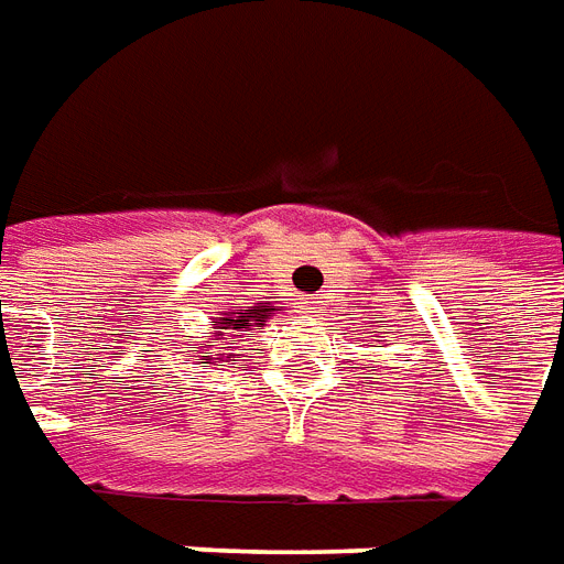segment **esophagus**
I'll list each match as a JSON object with an SVG mask.
<instances>
[{
  "label": "esophagus",
  "instance_id": "34e87169",
  "mask_svg": "<svg viewBox=\"0 0 564 564\" xmlns=\"http://www.w3.org/2000/svg\"><path fill=\"white\" fill-rule=\"evenodd\" d=\"M322 297H310V310H322Z\"/></svg>",
  "mask_w": 564,
  "mask_h": 564
}]
</instances>
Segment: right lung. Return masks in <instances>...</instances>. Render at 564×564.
Segmentation results:
<instances>
[{
    "label": "right lung",
    "instance_id": "right-lung-1",
    "mask_svg": "<svg viewBox=\"0 0 564 564\" xmlns=\"http://www.w3.org/2000/svg\"><path fill=\"white\" fill-rule=\"evenodd\" d=\"M270 306H234L231 312H225V318H219V327H216V333H219V339H225V345L228 348H237V345L242 343V336L246 333L242 330H261L264 327V318L270 315ZM232 336V343H227V336ZM204 360H219V357H213V351H204Z\"/></svg>",
    "mask_w": 564,
    "mask_h": 564
}]
</instances>
